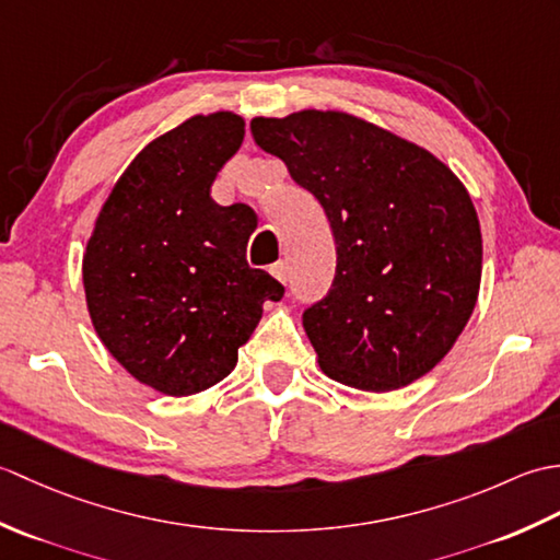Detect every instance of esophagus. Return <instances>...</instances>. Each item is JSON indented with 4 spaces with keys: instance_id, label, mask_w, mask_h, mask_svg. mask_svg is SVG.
Returning <instances> with one entry per match:
<instances>
[{
    "instance_id": "34e87169",
    "label": "esophagus",
    "mask_w": 560,
    "mask_h": 560,
    "mask_svg": "<svg viewBox=\"0 0 560 560\" xmlns=\"http://www.w3.org/2000/svg\"><path fill=\"white\" fill-rule=\"evenodd\" d=\"M269 271H271L273 277H277L281 283L289 281V265H287V261H277V265H271Z\"/></svg>"
}]
</instances>
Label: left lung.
<instances>
[{
    "label": "left lung",
    "mask_w": 560,
    "mask_h": 560,
    "mask_svg": "<svg viewBox=\"0 0 560 560\" xmlns=\"http://www.w3.org/2000/svg\"><path fill=\"white\" fill-rule=\"evenodd\" d=\"M249 129L335 233V281L303 313L323 373L389 392L433 371L479 299L483 247L467 187L431 151L349 113L255 117Z\"/></svg>",
    "instance_id": "obj_1"
}]
</instances>
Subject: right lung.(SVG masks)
I'll list each match as a JSON object with an SVG mask.
<instances>
[{"instance_id": "obj_1", "label": "right lung", "mask_w": 560, "mask_h": 560, "mask_svg": "<svg viewBox=\"0 0 560 560\" xmlns=\"http://www.w3.org/2000/svg\"><path fill=\"white\" fill-rule=\"evenodd\" d=\"M243 137V117L219 110L153 139L110 189L83 253L93 329L129 375L163 395L221 383L261 305L283 295L245 259L255 211L211 199Z\"/></svg>"}]
</instances>
